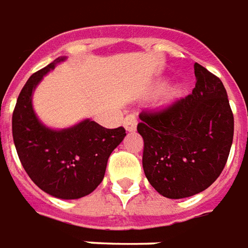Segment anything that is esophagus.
Returning <instances> with one entry per match:
<instances>
[{
  "label": "esophagus",
  "instance_id": "esophagus-1",
  "mask_svg": "<svg viewBox=\"0 0 248 248\" xmlns=\"http://www.w3.org/2000/svg\"><path fill=\"white\" fill-rule=\"evenodd\" d=\"M137 124H138V118H137V114H135V113H130V114H127L124 117V126L127 131H135Z\"/></svg>",
  "mask_w": 248,
  "mask_h": 248
}]
</instances>
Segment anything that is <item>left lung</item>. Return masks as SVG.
Instances as JSON below:
<instances>
[{
  "label": "left lung",
  "mask_w": 248,
  "mask_h": 248,
  "mask_svg": "<svg viewBox=\"0 0 248 248\" xmlns=\"http://www.w3.org/2000/svg\"><path fill=\"white\" fill-rule=\"evenodd\" d=\"M194 75L196 87L189 96L139 114L144 175L168 199H185L209 188L232 148L234 115L226 89L199 63Z\"/></svg>",
  "instance_id": "1"
}]
</instances>
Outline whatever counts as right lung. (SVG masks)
<instances>
[{"instance_id":"obj_1","label":"right lung","mask_w":248,"mask_h":248,"mask_svg":"<svg viewBox=\"0 0 248 248\" xmlns=\"http://www.w3.org/2000/svg\"><path fill=\"white\" fill-rule=\"evenodd\" d=\"M63 60L58 58L27 80L13 111L12 127L16 154L31 180L54 197L75 200L100 185L110 154L124 140L126 130L106 129L89 119L60 131L40 124L32 110V91Z\"/></svg>"}]
</instances>
